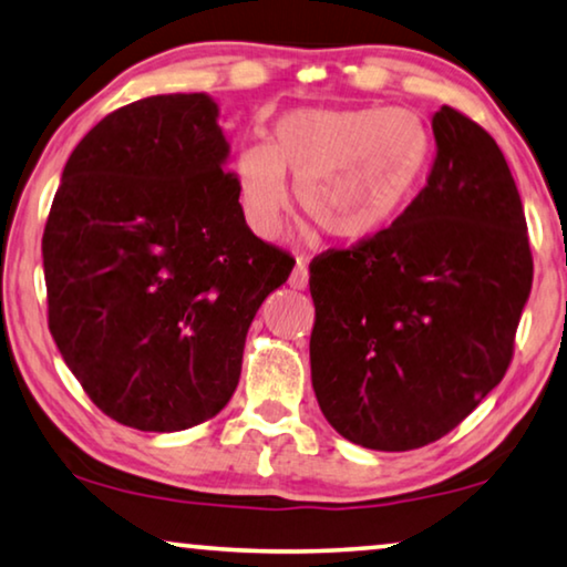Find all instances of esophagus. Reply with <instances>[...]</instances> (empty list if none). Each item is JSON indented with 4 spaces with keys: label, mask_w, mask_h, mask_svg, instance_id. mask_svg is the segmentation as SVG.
<instances>
[{
    "label": "esophagus",
    "mask_w": 567,
    "mask_h": 567,
    "mask_svg": "<svg viewBox=\"0 0 567 567\" xmlns=\"http://www.w3.org/2000/svg\"><path fill=\"white\" fill-rule=\"evenodd\" d=\"M290 287L292 290H306L308 287V267L302 265V261H298V265H295V269H292V275H290Z\"/></svg>",
    "instance_id": "esophagus-1"
}]
</instances>
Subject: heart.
<instances>
[{
  "label": "heart",
  "mask_w": 567,
  "mask_h": 567,
  "mask_svg": "<svg viewBox=\"0 0 567 567\" xmlns=\"http://www.w3.org/2000/svg\"><path fill=\"white\" fill-rule=\"evenodd\" d=\"M430 132L408 109H302L275 126V142H249L234 163L247 224L280 231L298 185L300 210L338 241H367L415 196L430 163Z\"/></svg>",
  "instance_id": "obj_1"
}]
</instances>
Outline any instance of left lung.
<instances>
[{
  "instance_id": "8db88e82",
  "label": "left lung",
  "mask_w": 567,
  "mask_h": 567,
  "mask_svg": "<svg viewBox=\"0 0 567 567\" xmlns=\"http://www.w3.org/2000/svg\"><path fill=\"white\" fill-rule=\"evenodd\" d=\"M427 183L392 226L310 261L312 390L346 441L415 451L502 382L532 290L525 208L492 134L433 116Z\"/></svg>"
}]
</instances>
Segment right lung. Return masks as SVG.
Wrapping results in <instances>:
<instances>
[{"label":"right lung","instance_id":"add662e5","mask_svg":"<svg viewBox=\"0 0 567 567\" xmlns=\"http://www.w3.org/2000/svg\"><path fill=\"white\" fill-rule=\"evenodd\" d=\"M206 94L140 99L68 157L42 234L48 328L96 408L175 433L239 384L261 300L290 255L249 231Z\"/></svg>","mask_w":567,"mask_h":567}]
</instances>
